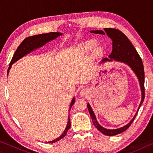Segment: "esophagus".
Here are the masks:
<instances>
[{
  "mask_svg": "<svg viewBox=\"0 0 153 153\" xmlns=\"http://www.w3.org/2000/svg\"><path fill=\"white\" fill-rule=\"evenodd\" d=\"M88 91L87 89L83 88L81 90V91H80V95H81L82 97H86L88 94Z\"/></svg>",
  "mask_w": 153,
  "mask_h": 153,
  "instance_id": "esophagus-1",
  "label": "esophagus"
}]
</instances>
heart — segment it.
<instances>
[{"label": "heart", "mask_w": 153, "mask_h": 153, "mask_svg": "<svg viewBox=\"0 0 153 153\" xmlns=\"http://www.w3.org/2000/svg\"><path fill=\"white\" fill-rule=\"evenodd\" d=\"M97 42L94 40L86 41L79 44L76 50V53L79 56H82L87 55L90 51L92 52V56L96 57L101 55L103 53V48L100 46H97Z\"/></svg>", "instance_id": "1"}]
</instances>
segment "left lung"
I'll use <instances>...</instances> for the list:
<instances>
[{"label": "left lung", "mask_w": 153, "mask_h": 153, "mask_svg": "<svg viewBox=\"0 0 153 153\" xmlns=\"http://www.w3.org/2000/svg\"><path fill=\"white\" fill-rule=\"evenodd\" d=\"M104 30L105 32H103L102 30L90 31L91 33H99V34L103 35H105L106 33L113 41V50L111 55L108 56L109 59L104 58L102 60L101 63L105 61H112L113 60H115L116 61L122 62V63L128 65L130 67V68L132 69L133 71L136 75L137 77H138L142 92V99L140 104L139 105L138 109L137 111L136 115H134V118L131 120L130 122L128 123L125 126L115 129H106L100 126L98 123L97 118L95 117L94 113L93 112L90 104L88 103L87 107L89 111L90 117L92 118L93 124L100 132L106 136H111L117 135V134L126 131L131 126V123L133 122L134 119H135L139 108L144 100V71L142 59L140 56L138 52L136 51V48L134 47L132 44L127 38V36L123 32H121L120 30L115 29V28H105Z\"/></svg>", "instance_id": "1"}]
</instances>
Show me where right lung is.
I'll use <instances>...</instances> for the list:
<instances>
[{
    "label": "right lung",
    "mask_w": 153,
    "mask_h": 153,
    "mask_svg": "<svg viewBox=\"0 0 153 153\" xmlns=\"http://www.w3.org/2000/svg\"><path fill=\"white\" fill-rule=\"evenodd\" d=\"M62 35L61 33L59 32H50V33H42V34H38V35H35L32 36H30V37H27L25 38L24 40L20 44V45L18 46L17 49L15 51L11 61V63L9 64V67L8 68V71H7V74H9L10 69H11V65L14 63H15L17 61L19 60L21 58H22L23 56L26 55L27 54L31 53L33 51L36 50V49L39 48L40 47H42V46L46 45V43L50 42L51 40H55L58 36H60ZM76 100H75V98H73L72 99L70 107H69V109L71 110V108L72 106L74 105V102ZM71 127V122H70V118L69 117H68V122H67V125L66 126V128L65 129L63 133L62 134L61 136H59L55 140H54L53 141L48 142V143H54V142H56L59 140H60L66 136L67 131L69 130V128Z\"/></svg>",
    "instance_id": "right-lung-1"
}]
</instances>
